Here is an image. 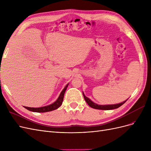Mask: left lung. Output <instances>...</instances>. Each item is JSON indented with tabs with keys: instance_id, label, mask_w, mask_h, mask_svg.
<instances>
[{
	"instance_id": "left-lung-1",
	"label": "left lung",
	"mask_w": 151,
	"mask_h": 151,
	"mask_svg": "<svg viewBox=\"0 0 151 151\" xmlns=\"http://www.w3.org/2000/svg\"><path fill=\"white\" fill-rule=\"evenodd\" d=\"M84 99H86V101L88 102L89 106L93 108H95V109H114L115 108H118V106H120V105L122 104V103H120L119 105H113V106H98L96 104H95L94 103H93V101H91V100H89L88 98L84 96Z\"/></svg>"
}]
</instances>
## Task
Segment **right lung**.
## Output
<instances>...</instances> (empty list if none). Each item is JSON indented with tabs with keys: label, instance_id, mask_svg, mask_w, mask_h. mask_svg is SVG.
I'll list each match as a JSON object with an SVG mask.
<instances>
[{
	"label": "right lung",
	"instance_id": "obj_1",
	"mask_svg": "<svg viewBox=\"0 0 151 151\" xmlns=\"http://www.w3.org/2000/svg\"><path fill=\"white\" fill-rule=\"evenodd\" d=\"M63 94H62V96L60 95V97L59 98V99L57 100L56 102H55L53 104L49 105V106H45V107H42L41 109H43L44 108H46V109H45V111H52V110H55V109H57L59 106H60L62 101H63ZM36 111H38L37 110H36Z\"/></svg>",
	"mask_w": 151,
	"mask_h": 151
}]
</instances>
